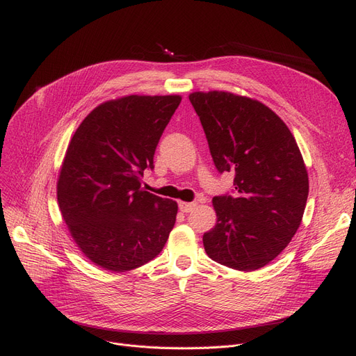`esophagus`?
I'll list each match as a JSON object with an SVG mask.
<instances>
[{"label": "esophagus", "instance_id": "34e87169", "mask_svg": "<svg viewBox=\"0 0 356 356\" xmlns=\"http://www.w3.org/2000/svg\"><path fill=\"white\" fill-rule=\"evenodd\" d=\"M195 207H196L195 202H191V203H188V202H180V203H179V209H180L181 212H184V213L192 212V211L195 209Z\"/></svg>", "mask_w": 356, "mask_h": 356}]
</instances>
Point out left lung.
I'll return each mask as SVG.
<instances>
[{
    "mask_svg": "<svg viewBox=\"0 0 356 356\" xmlns=\"http://www.w3.org/2000/svg\"><path fill=\"white\" fill-rule=\"evenodd\" d=\"M219 173L235 175V195L215 196L216 225L203 247L216 263L239 271L267 266L297 232L309 176L289 127L257 99L231 92H193Z\"/></svg>",
    "mask_w": 356,
    "mask_h": 356,
    "instance_id": "obj_1",
    "label": "left lung"
}]
</instances>
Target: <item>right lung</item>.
Masks as SVG:
<instances>
[{"instance_id":"obj_1","label":"right lung","mask_w":356,"mask_h":356,"mask_svg":"<svg viewBox=\"0 0 356 356\" xmlns=\"http://www.w3.org/2000/svg\"><path fill=\"white\" fill-rule=\"evenodd\" d=\"M181 97L129 95L90 111L67 145L58 202L83 255L125 273L156 258L173 229L177 203L141 188Z\"/></svg>"}]
</instances>
